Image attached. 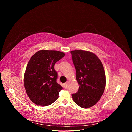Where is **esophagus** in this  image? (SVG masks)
Wrapping results in <instances>:
<instances>
[{
  "instance_id": "esophagus-1",
  "label": "esophagus",
  "mask_w": 132,
  "mask_h": 132,
  "mask_svg": "<svg viewBox=\"0 0 132 132\" xmlns=\"http://www.w3.org/2000/svg\"><path fill=\"white\" fill-rule=\"evenodd\" d=\"M64 88H66L67 87V86H68V82H66L64 83Z\"/></svg>"
}]
</instances>
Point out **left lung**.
<instances>
[{"label":"left lung","instance_id":"8db88e82","mask_svg":"<svg viewBox=\"0 0 132 132\" xmlns=\"http://www.w3.org/2000/svg\"><path fill=\"white\" fill-rule=\"evenodd\" d=\"M79 84L77 92L71 95L78 106L88 108L95 105L104 92L106 78L100 59L92 52L83 50L70 52Z\"/></svg>","mask_w":132,"mask_h":132}]
</instances>
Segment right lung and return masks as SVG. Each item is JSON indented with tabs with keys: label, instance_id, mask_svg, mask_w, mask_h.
Returning <instances> with one entry per match:
<instances>
[{
	"label": "right lung",
	"instance_id": "obj_1",
	"mask_svg": "<svg viewBox=\"0 0 132 132\" xmlns=\"http://www.w3.org/2000/svg\"><path fill=\"white\" fill-rule=\"evenodd\" d=\"M58 51L42 50L35 53L26 67L24 84L30 99L37 105L47 106L59 98L63 89L57 82L55 63L65 56Z\"/></svg>",
	"mask_w": 132,
	"mask_h": 132
}]
</instances>
